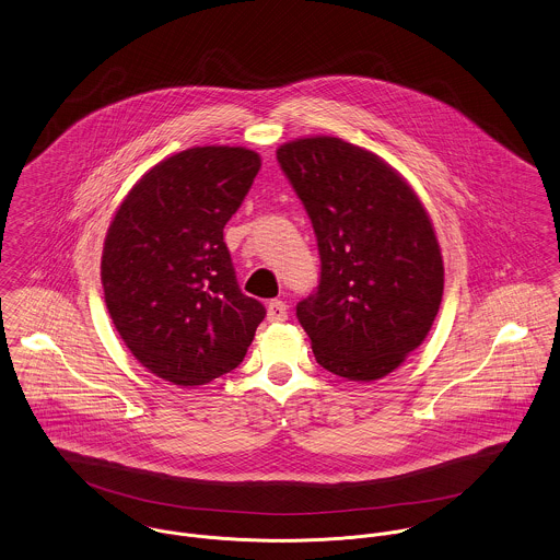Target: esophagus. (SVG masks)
Instances as JSON below:
<instances>
[{
  "instance_id": "esophagus-1",
  "label": "esophagus",
  "mask_w": 560,
  "mask_h": 560,
  "mask_svg": "<svg viewBox=\"0 0 560 560\" xmlns=\"http://www.w3.org/2000/svg\"><path fill=\"white\" fill-rule=\"evenodd\" d=\"M287 317H289V306H287L284 302L271 300V302L267 304V320H271V323H282V320H287Z\"/></svg>"
}]
</instances>
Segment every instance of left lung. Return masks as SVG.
Returning <instances> with one entry per match:
<instances>
[{
	"label": "left lung",
	"instance_id": "obj_1",
	"mask_svg": "<svg viewBox=\"0 0 560 560\" xmlns=\"http://www.w3.org/2000/svg\"><path fill=\"white\" fill-rule=\"evenodd\" d=\"M319 247V287L298 319L320 366L351 382L393 373L429 334L444 291L431 220L377 155L319 136L276 153Z\"/></svg>",
	"mask_w": 560,
	"mask_h": 560
}]
</instances>
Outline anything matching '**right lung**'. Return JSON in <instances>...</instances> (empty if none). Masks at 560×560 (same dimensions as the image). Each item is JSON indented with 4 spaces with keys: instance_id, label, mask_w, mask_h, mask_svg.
I'll list each match as a JSON object with an SVG mask.
<instances>
[{
    "instance_id": "obj_1",
    "label": "right lung",
    "mask_w": 560,
    "mask_h": 560,
    "mask_svg": "<svg viewBox=\"0 0 560 560\" xmlns=\"http://www.w3.org/2000/svg\"><path fill=\"white\" fill-rule=\"evenodd\" d=\"M260 158L196 147L149 170L116 211L103 247L105 304L136 360L174 386L237 369L265 306L243 295L224 226Z\"/></svg>"
}]
</instances>
